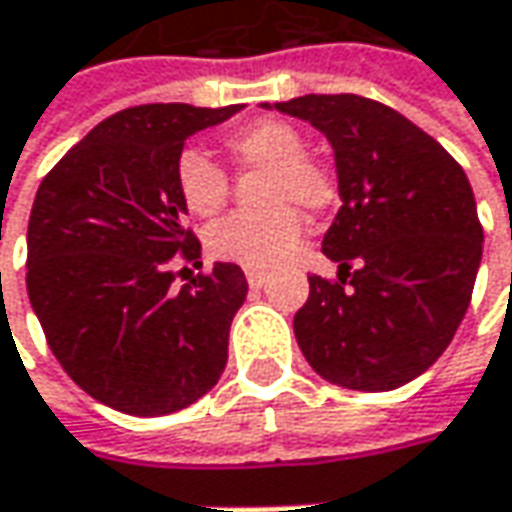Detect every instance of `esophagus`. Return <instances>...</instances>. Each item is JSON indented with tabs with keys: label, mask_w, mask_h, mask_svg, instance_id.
Wrapping results in <instances>:
<instances>
[{
	"label": "esophagus",
	"mask_w": 512,
	"mask_h": 512,
	"mask_svg": "<svg viewBox=\"0 0 512 512\" xmlns=\"http://www.w3.org/2000/svg\"><path fill=\"white\" fill-rule=\"evenodd\" d=\"M245 279H247V285H250V287H259L267 279V273H265V270H259V267H247Z\"/></svg>",
	"instance_id": "1"
}]
</instances>
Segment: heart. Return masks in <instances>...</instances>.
<instances>
[{
	"mask_svg": "<svg viewBox=\"0 0 512 512\" xmlns=\"http://www.w3.org/2000/svg\"><path fill=\"white\" fill-rule=\"evenodd\" d=\"M227 156L239 170H262L253 187L259 210L233 213L207 230L210 256L242 267H270L287 259L302 242V207L307 216H322L336 202L333 173L305 153V139L285 119H256L230 130ZM176 196L190 216L210 219L227 205L230 182L225 170L202 150L187 148L173 168Z\"/></svg>",
	"mask_w": 512,
	"mask_h": 512,
	"instance_id": "obj_1",
	"label": "heart"
}]
</instances>
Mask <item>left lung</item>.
I'll return each mask as SVG.
<instances>
[{
	"mask_svg": "<svg viewBox=\"0 0 512 512\" xmlns=\"http://www.w3.org/2000/svg\"><path fill=\"white\" fill-rule=\"evenodd\" d=\"M273 108L330 139L342 193L322 242L339 276H307L296 342L339 387L382 393L413 382L453 342L482 262V222L462 165L376 99L310 93Z\"/></svg>",
	"mask_w": 512,
	"mask_h": 512,
	"instance_id": "8db88e82",
	"label": "left lung"
}]
</instances>
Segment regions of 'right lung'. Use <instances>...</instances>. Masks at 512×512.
<instances>
[{
	"mask_svg": "<svg viewBox=\"0 0 512 512\" xmlns=\"http://www.w3.org/2000/svg\"><path fill=\"white\" fill-rule=\"evenodd\" d=\"M242 105H136L108 116L48 170L28 222V296L48 347L96 402L168 416L219 382L247 296L239 265H199L173 168L196 130ZM183 285H175V276Z\"/></svg>",
	"mask_w": 512,
	"mask_h": 512,
	"instance_id": "1",
	"label": "right lung"
}]
</instances>
